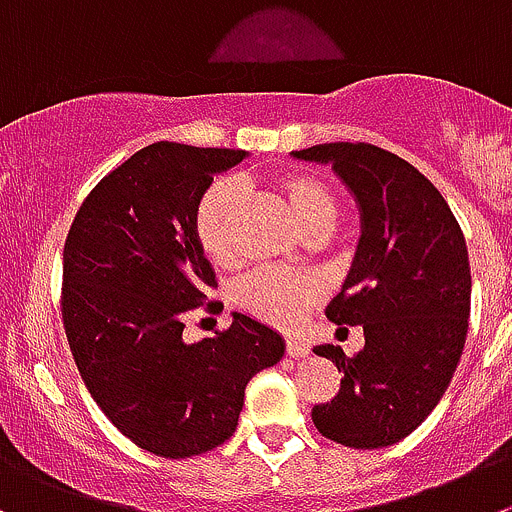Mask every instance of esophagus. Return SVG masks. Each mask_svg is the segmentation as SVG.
Returning a JSON list of instances; mask_svg holds the SVG:
<instances>
[{
    "label": "esophagus",
    "instance_id": "esophagus-1",
    "mask_svg": "<svg viewBox=\"0 0 512 512\" xmlns=\"http://www.w3.org/2000/svg\"><path fill=\"white\" fill-rule=\"evenodd\" d=\"M286 354L289 357H306L309 354V342H304L299 337H289L286 339Z\"/></svg>",
    "mask_w": 512,
    "mask_h": 512
}]
</instances>
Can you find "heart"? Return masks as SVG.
<instances>
[{
	"label": "heart",
	"mask_w": 512,
	"mask_h": 512,
	"mask_svg": "<svg viewBox=\"0 0 512 512\" xmlns=\"http://www.w3.org/2000/svg\"><path fill=\"white\" fill-rule=\"evenodd\" d=\"M281 193L306 236H326L339 216L337 193L324 180L309 173H281L276 178ZM241 188L236 180L218 178L201 193L193 208V238L213 266L236 264V216ZM319 299V284L309 274L286 269H256L233 286V304L246 314L274 326H294Z\"/></svg>",
	"instance_id": "heart-1"
}]
</instances>
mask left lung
<instances>
[{
	"label": "left lung",
	"mask_w": 512,
	"mask_h": 512,
	"mask_svg": "<svg viewBox=\"0 0 512 512\" xmlns=\"http://www.w3.org/2000/svg\"><path fill=\"white\" fill-rule=\"evenodd\" d=\"M294 155L332 163L362 208L357 256L326 319L362 324L364 349H314L344 377L311 420L339 445H394L435 410L460 362L470 316L465 236L440 191L389 150L324 143Z\"/></svg>",
	"instance_id": "8db88e82"
}]
</instances>
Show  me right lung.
<instances>
[{"label": "right lung", "mask_w": 512, "mask_h": 512, "mask_svg": "<svg viewBox=\"0 0 512 512\" xmlns=\"http://www.w3.org/2000/svg\"><path fill=\"white\" fill-rule=\"evenodd\" d=\"M246 150L153 143L82 201L62 251V324L105 417L153 455L193 457L236 432L246 384L284 357L274 329L233 314L228 329L183 342V316L216 289L193 238L213 173Z\"/></svg>", "instance_id": "obj_1"}]
</instances>
